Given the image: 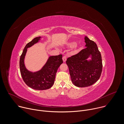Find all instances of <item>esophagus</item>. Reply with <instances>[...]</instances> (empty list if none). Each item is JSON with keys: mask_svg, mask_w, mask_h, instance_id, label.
<instances>
[{"mask_svg": "<svg viewBox=\"0 0 124 124\" xmlns=\"http://www.w3.org/2000/svg\"><path fill=\"white\" fill-rule=\"evenodd\" d=\"M62 59H63V62H65L66 61V60H67V57H66V56H64L63 57Z\"/></svg>", "mask_w": 124, "mask_h": 124, "instance_id": "34e87169", "label": "esophagus"}]
</instances>
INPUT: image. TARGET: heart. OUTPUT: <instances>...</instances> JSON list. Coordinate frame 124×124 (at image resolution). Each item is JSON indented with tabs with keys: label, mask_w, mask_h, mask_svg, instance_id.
I'll return each instance as SVG.
<instances>
[{
	"label": "heart",
	"mask_w": 124,
	"mask_h": 124,
	"mask_svg": "<svg viewBox=\"0 0 124 124\" xmlns=\"http://www.w3.org/2000/svg\"><path fill=\"white\" fill-rule=\"evenodd\" d=\"M76 43L75 42L72 41V42H69L67 43V46H68L69 47H73L74 46V53H77L79 50V47L78 46H76Z\"/></svg>",
	"instance_id": "heart-1"
}]
</instances>
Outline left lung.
<instances>
[{
	"label": "left lung",
	"instance_id": "left-lung-1",
	"mask_svg": "<svg viewBox=\"0 0 124 124\" xmlns=\"http://www.w3.org/2000/svg\"><path fill=\"white\" fill-rule=\"evenodd\" d=\"M84 39L86 47L66 61L72 81L78 87L90 86L96 82L102 69L101 56L97 45L86 36ZM90 55L92 60L88 61L86 59Z\"/></svg>",
	"mask_w": 124,
	"mask_h": 124
}]
</instances>
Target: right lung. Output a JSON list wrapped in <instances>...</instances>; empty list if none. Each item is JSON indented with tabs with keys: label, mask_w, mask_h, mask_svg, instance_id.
Instances as JSON below:
<instances>
[{
	"label": "right lung",
	"mask_w": 124,
	"mask_h": 124,
	"mask_svg": "<svg viewBox=\"0 0 124 124\" xmlns=\"http://www.w3.org/2000/svg\"><path fill=\"white\" fill-rule=\"evenodd\" d=\"M41 37L35 38L26 44L20 59V68L22 78L25 84L35 90L48 89L54 85L57 70L63 61L62 55L50 56L41 70L36 72H31L25 67L24 59L27 50L39 42Z\"/></svg>",
	"instance_id": "right-lung-1"
}]
</instances>
